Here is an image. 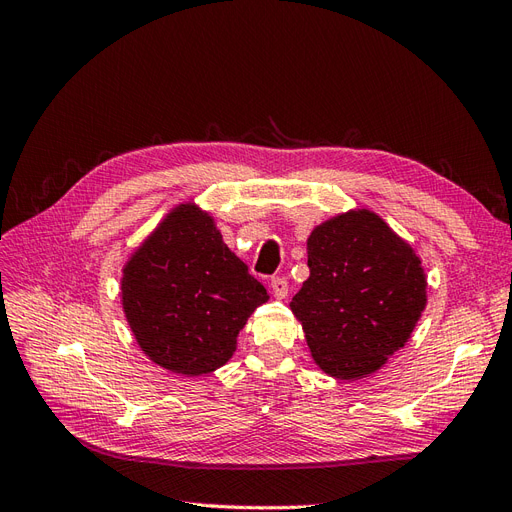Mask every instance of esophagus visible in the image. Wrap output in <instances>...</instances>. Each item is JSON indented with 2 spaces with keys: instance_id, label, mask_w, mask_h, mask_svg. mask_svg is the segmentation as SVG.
I'll return each mask as SVG.
<instances>
[{
  "instance_id": "obj_1",
  "label": "esophagus",
  "mask_w": 512,
  "mask_h": 512,
  "mask_svg": "<svg viewBox=\"0 0 512 512\" xmlns=\"http://www.w3.org/2000/svg\"><path fill=\"white\" fill-rule=\"evenodd\" d=\"M271 290L275 299H286L288 297V280L286 277H273Z\"/></svg>"
}]
</instances>
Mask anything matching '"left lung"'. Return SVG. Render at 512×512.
Segmentation results:
<instances>
[{"label":"left lung","instance_id":"8db88e82","mask_svg":"<svg viewBox=\"0 0 512 512\" xmlns=\"http://www.w3.org/2000/svg\"><path fill=\"white\" fill-rule=\"evenodd\" d=\"M307 267L290 309L312 359L337 380L376 374L427 305L421 258L378 213L350 209L309 232Z\"/></svg>","mask_w":512,"mask_h":512}]
</instances>
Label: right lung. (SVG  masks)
<instances>
[{
  "instance_id": "add662e5",
  "label": "right lung",
  "mask_w": 512,
  "mask_h": 512,
  "mask_svg": "<svg viewBox=\"0 0 512 512\" xmlns=\"http://www.w3.org/2000/svg\"><path fill=\"white\" fill-rule=\"evenodd\" d=\"M121 273V307L138 348L188 378L226 365L247 318L269 301L194 200L170 209Z\"/></svg>"
}]
</instances>
